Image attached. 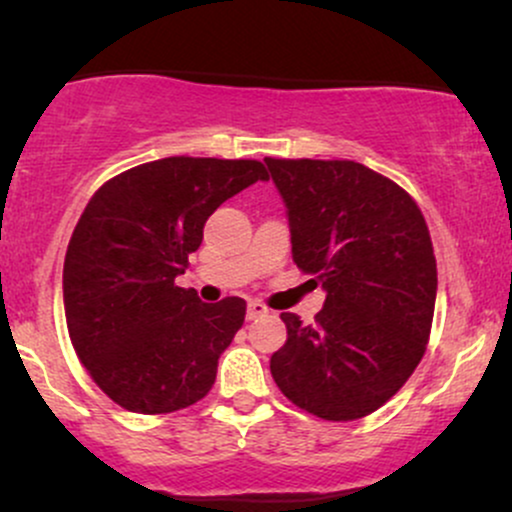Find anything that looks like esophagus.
Wrapping results in <instances>:
<instances>
[{"label": "esophagus", "mask_w": 512, "mask_h": 512, "mask_svg": "<svg viewBox=\"0 0 512 512\" xmlns=\"http://www.w3.org/2000/svg\"><path fill=\"white\" fill-rule=\"evenodd\" d=\"M262 315H267V305L250 301L248 303V320H257V317H262Z\"/></svg>", "instance_id": "esophagus-1"}]
</instances>
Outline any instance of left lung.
I'll return each mask as SVG.
<instances>
[{"instance_id":"1","label":"left lung","mask_w":512,"mask_h":512,"mask_svg":"<svg viewBox=\"0 0 512 512\" xmlns=\"http://www.w3.org/2000/svg\"><path fill=\"white\" fill-rule=\"evenodd\" d=\"M289 209L293 262L327 291L315 325L281 313L269 361L296 407L325 421L373 414L424 358L436 308L431 233L407 190L356 161L264 158Z\"/></svg>"}]
</instances>
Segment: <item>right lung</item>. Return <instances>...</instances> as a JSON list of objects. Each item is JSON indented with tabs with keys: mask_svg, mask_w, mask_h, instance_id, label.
Instances as JSON below:
<instances>
[{
	"mask_svg": "<svg viewBox=\"0 0 512 512\" xmlns=\"http://www.w3.org/2000/svg\"><path fill=\"white\" fill-rule=\"evenodd\" d=\"M260 161L170 156L98 187L64 257L72 346L101 390L134 414H170L207 397L245 301L202 303L175 276L226 199L267 180Z\"/></svg>",
	"mask_w": 512,
	"mask_h": 512,
	"instance_id": "obj_1",
	"label": "right lung"
}]
</instances>
